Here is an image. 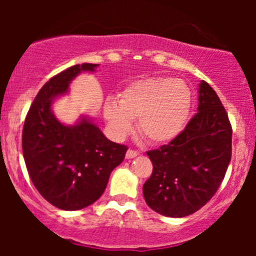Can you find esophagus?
<instances>
[{"label":"esophagus","instance_id":"34e87169","mask_svg":"<svg viewBox=\"0 0 256 256\" xmlns=\"http://www.w3.org/2000/svg\"><path fill=\"white\" fill-rule=\"evenodd\" d=\"M138 154V151H136V150H128V152H126V158H134V157H136Z\"/></svg>","mask_w":256,"mask_h":256}]
</instances>
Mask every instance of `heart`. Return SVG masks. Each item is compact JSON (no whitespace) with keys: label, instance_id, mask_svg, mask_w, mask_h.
Here are the masks:
<instances>
[{"label":"heart","instance_id":"obj_1","mask_svg":"<svg viewBox=\"0 0 256 256\" xmlns=\"http://www.w3.org/2000/svg\"><path fill=\"white\" fill-rule=\"evenodd\" d=\"M192 109V94L187 85L174 78L135 80L118 94V102H104V118L116 136L132 130L138 118V131L151 144H166L184 130Z\"/></svg>","mask_w":256,"mask_h":256}]
</instances>
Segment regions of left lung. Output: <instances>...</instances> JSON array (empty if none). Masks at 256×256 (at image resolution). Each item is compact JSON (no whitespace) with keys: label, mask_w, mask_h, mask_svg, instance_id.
<instances>
[{"label":"left lung","mask_w":256,"mask_h":256,"mask_svg":"<svg viewBox=\"0 0 256 256\" xmlns=\"http://www.w3.org/2000/svg\"><path fill=\"white\" fill-rule=\"evenodd\" d=\"M198 112L174 140L147 151L154 164L144 184L152 210L182 218L200 209L216 194L232 158V125L216 92L200 84Z\"/></svg>","instance_id":"1"}]
</instances>
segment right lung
Listing matches in <instances>:
<instances>
[{
  "label": "right lung",
  "mask_w": 256,
  "mask_h": 256,
  "mask_svg": "<svg viewBox=\"0 0 256 256\" xmlns=\"http://www.w3.org/2000/svg\"><path fill=\"white\" fill-rule=\"evenodd\" d=\"M96 66L76 64L49 79L33 100L23 125L28 174L40 196L64 210H79L96 202L128 151L125 144L108 140L90 118L66 126L52 112L54 98L66 94L79 73L94 72Z\"/></svg>",
  "instance_id": "obj_1"
}]
</instances>
